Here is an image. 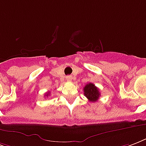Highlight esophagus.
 I'll return each mask as SVG.
<instances>
[{
    "label": "esophagus",
    "mask_w": 146,
    "mask_h": 146,
    "mask_svg": "<svg viewBox=\"0 0 146 146\" xmlns=\"http://www.w3.org/2000/svg\"><path fill=\"white\" fill-rule=\"evenodd\" d=\"M66 80L67 81H71L72 80H73V76L71 75H69V76H66Z\"/></svg>",
    "instance_id": "esophagus-1"
}]
</instances>
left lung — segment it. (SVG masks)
<instances>
[{
  "instance_id": "8db88e82",
  "label": "left lung",
  "mask_w": 146,
  "mask_h": 146,
  "mask_svg": "<svg viewBox=\"0 0 146 146\" xmlns=\"http://www.w3.org/2000/svg\"><path fill=\"white\" fill-rule=\"evenodd\" d=\"M83 91L85 96L90 102H96L100 96V93L98 88L92 83L86 84L83 89Z\"/></svg>"
}]
</instances>
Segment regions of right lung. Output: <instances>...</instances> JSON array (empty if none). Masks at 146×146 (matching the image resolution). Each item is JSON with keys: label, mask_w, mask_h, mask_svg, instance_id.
<instances>
[{"label": "right lung", "mask_w": 146, "mask_h": 146, "mask_svg": "<svg viewBox=\"0 0 146 146\" xmlns=\"http://www.w3.org/2000/svg\"><path fill=\"white\" fill-rule=\"evenodd\" d=\"M50 95V92H47V93L45 94V96H49Z\"/></svg>", "instance_id": "right-lung-1"}]
</instances>
